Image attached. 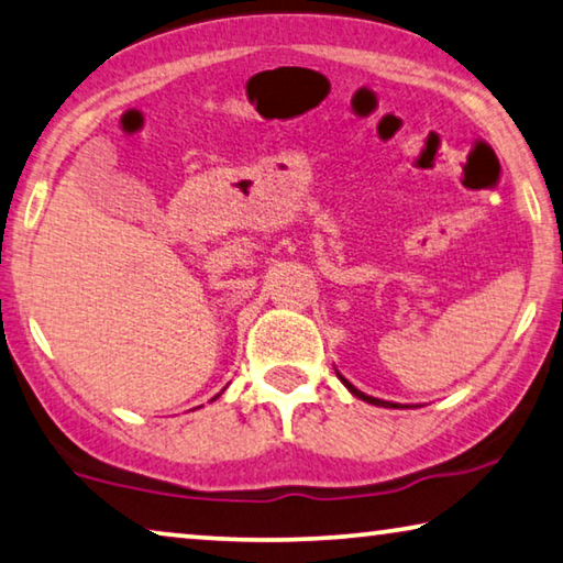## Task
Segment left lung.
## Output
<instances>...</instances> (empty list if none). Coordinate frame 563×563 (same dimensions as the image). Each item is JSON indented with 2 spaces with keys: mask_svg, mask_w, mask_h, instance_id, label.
I'll list each match as a JSON object with an SVG mask.
<instances>
[{
  "mask_svg": "<svg viewBox=\"0 0 563 563\" xmlns=\"http://www.w3.org/2000/svg\"><path fill=\"white\" fill-rule=\"evenodd\" d=\"M338 373V371H335ZM338 378H341V383L343 386L351 390V394L355 396V398H361V400H365V404H371V406H383V408H413V406H406V404H390V400H380V398H373V396H365L363 390H358L353 386L351 380H347L345 376H341V373H338Z\"/></svg>",
  "mask_w": 563,
  "mask_h": 563,
  "instance_id": "1",
  "label": "left lung"
}]
</instances>
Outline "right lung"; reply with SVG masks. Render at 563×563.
<instances>
[{
    "label": "right lung",
    "instance_id": "obj_1",
    "mask_svg": "<svg viewBox=\"0 0 563 563\" xmlns=\"http://www.w3.org/2000/svg\"><path fill=\"white\" fill-rule=\"evenodd\" d=\"M220 394H222V390H220ZM220 394H218V396H220ZM218 396H216V398H218ZM216 398H212V400H216Z\"/></svg>",
    "mask_w": 563,
    "mask_h": 563
}]
</instances>
